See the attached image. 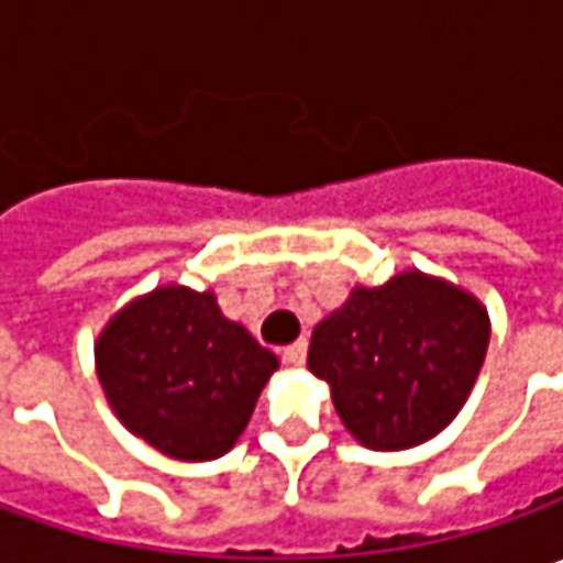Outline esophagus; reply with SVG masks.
Instances as JSON below:
<instances>
[{
	"label": "esophagus",
	"instance_id": "esophagus-1",
	"mask_svg": "<svg viewBox=\"0 0 563 563\" xmlns=\"http://www.w3.org/2000/svg\"><path fill=\"white\" fill-rule=\"evenodd\" d=\"M282 360H285L288 366H303V360H307V341H294L291 347H285Z\"/></svg>",
	"mask_w": 563,
	"mask_h": 563
}]
</instances>
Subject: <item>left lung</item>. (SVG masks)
I'll list each match as a JSON object with an SVG mask.
<instances>
[{"instance_id": "obj_1", "label": "left lung", "mask_w": 563, "mask_h": 563, "mask_svg": "<svg viewBox=\"0 0 563 563\" xmlns=\"http://www.w3.org/2000/svg\"><path fill=\"white\" fill-rule=\"evenodd\" d=\"M479 297L420 269L357 285L313 329L307 366L329 382L344 429L369 451L429 442L461 413L488 351Z\"/></svg>"}]
</instances>
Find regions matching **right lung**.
Listing matches in <instances>:
<instances>
[{"mask_svg": "<svg viewBox=\"0 0 563 563\" xmlns=\"http://www.w3.org/2000/svg\"><path fill=\"white\" fill-rule=\"evenodd\" d=\"M93 357L121 426L175 461L231 451L278 369V357L219 310L216 294L178 282L124 303Z\"/></svg>", "mask_w": 563, "mask_h": 563, "instance_id": "1", "label": "right lung"}]
</instances>
